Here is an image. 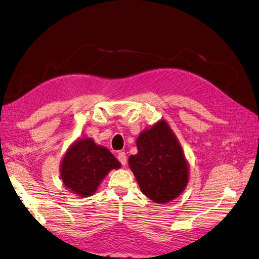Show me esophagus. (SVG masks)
I'll return each instance as SVG.
<instances>
[{
	"label": "esophagus",
	"instance_id": "34e87169",
	"mask_svg": "<svg viewBox=\"0 0 259 259\" xmlns=\"http://www.w3.org/2000/svg\"><path fill=\"white\" fill-rule=\"evenodd\" d=\"M117 160L121 162L122 165H126V155H125L124 151H120L117 153Z\"/></svg>",
	"mask_w": 259,
	"mask_h": 259
}]
</instances>
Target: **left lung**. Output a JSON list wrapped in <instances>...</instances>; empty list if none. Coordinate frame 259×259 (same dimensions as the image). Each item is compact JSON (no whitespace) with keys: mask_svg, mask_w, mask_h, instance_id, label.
Segmentation results:
<instances>
[{"mask_svg":"<svg viewBox=\"0 0 259 259\" xmlns=\"http://www.w3.org/2000/svg\"><path fill=\"white\" fill-rule=\"evenodd\" d=\"M138 152L128 165L140 190L155 203H168L179 197L189 180V164L168 123L161 119L140 133Z\"/></svg>","mask_w":259,"mask_h":259,"instance_id":"obj_1","label":"left lung"}]
</instances>
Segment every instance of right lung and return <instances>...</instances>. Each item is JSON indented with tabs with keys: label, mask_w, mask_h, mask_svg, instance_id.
<instances>
[{
	"label": "right lung",
	"mask_w": 259,
	"mask_h": 259,
	"mask_svg": "<svg viewBox=\"0 0 259 259\" xmlns=\"http://www.w3.org/2000/svg\"><path fill=\"white\" fill-rule=\"evenodd\" d=\"M121 163L106 147L92 138L77 139L70 146L60 163V178L68 190L88 198L95 193L111 169Z\"/></svg>",
	"instance_id": "right-lung-1"
}]
</instances>
